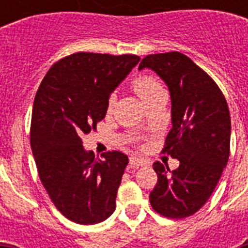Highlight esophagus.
<instances>
[{
	"label": "esophagus",
	"mask_w": 248,
	"mask_h": 248,
	"mask_svg": "<svg viewBox=\"0 0 248 248\" xmlns=\"http://www.w3.org/2000/svg\"><path fill=\"white\" fill-rule=\"evenodd\" d=\"M130 165L131 167H139V166L147 165V161H144L143 158H139V157H130Z\"/></svg>",
	"instance_id": "esophagus-1"
}]
</instances>
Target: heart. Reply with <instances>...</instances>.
<instances>
[{
    "label": "heart",
    "mask_w": 248,
    "mask_h": 248,
    "mask_svg": "<svg viewBox=\"0 0 248 248\" xmlns=\"http://www.w3.org/2000/svg\"><path fill=\"white\" fill-rule=\"evenodd\" d=\"M132 87H134V91L138 93V96L141 99V100L145 103V101L152 97L153 95H155L159 91H163L161 83L152 76H139L138 78L132 82ZM114 104V96H110L108 100V109L110 110Z\"/></svg>",
    "instance_id": "heart-1"
}]
</instances>
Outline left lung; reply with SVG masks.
Returning a JSON list of instances; mask_svg holds the SVG:
<instances>
[{"label": "left lung", "mask_w": 248, "mask_h": 248, "mask_svg": "<svg viewBox=\"0 0 248 248\" xmlns=\"http://www.w3.org/2000/svg\"><path fill=\"white\" fill-rule=\"evenodd\" d=\"M155 71L169 87L172 128L162 153L179 159L176 170L153 163L158 180L149 194L153 210L170 219L196 214L215 190L231 152V114L221 90L181 52L145 56L139 71Z\"/></svg>", "instance_id": "1"}]
</instances>
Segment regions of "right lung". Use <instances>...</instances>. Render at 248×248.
Instances as JSON below:
<instances>
[{
  "instance_id": "obj_1",
  "label": "right lung",
  "mask_w": 248,
  "mask_h": 248,
  "mask_svg": "<svg viewBox=\"0 0 248 248\" xmlns=\"http://www.w3.org/2000/svg\"><path fill=\"white\" fill-rule=\"evenodd\" d=\"M139 60L127 54L76 52L56 62L37 90L31 122L33 157L52 203L71 221L97 224L116 210L127 155L112 151L96 158L85 151L82 136L96 130L110 93Z\"/></svg>"
}]
</instances>
